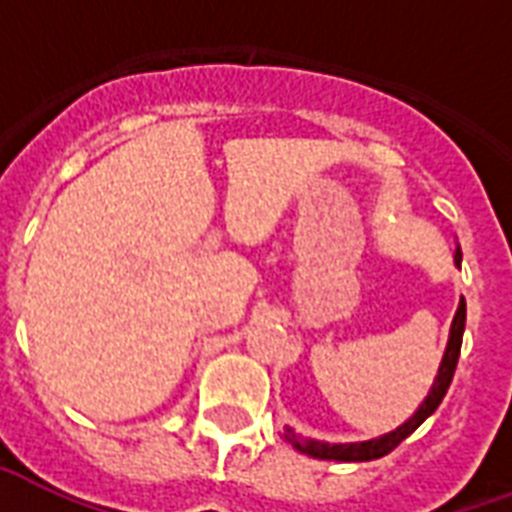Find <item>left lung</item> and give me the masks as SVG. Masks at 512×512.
<instances>
[{"label":"left lung","mask_w":512,"mask_h":512,"mask_svg":"<svg viewBox=\"0 0 512 512\" xmlns=\"http://www.w3.org/2000/svg\"><path fill=\"white\" fill-rule=\"evenodd\" d=\"M454 261H462V253L457 251ZM465 318H467V304L465 299L459 301V310L454 315V323H451V336H449V347H446V355H443L441 371H438V379H435L433 390L425 398V403L419 406V411L414 417L408 419L406 425H400L398 430H392V433L382 435V438H374V441H363V443H320V441H310V438H301L291 430V427H285V441L291 443L293 449L301 451V454H307V457L315 459H336V462H368V459H379L384 454H390L392 449H398L400 443L406 441L408 435L414 433L422 422H425L430 414H433L435 408L441 406L443 395L449 390L451 379H454V371H457V360H459V350H462V334H465Z\"/></svg>","instance_id":"obj_1"}]
</instances>
